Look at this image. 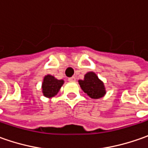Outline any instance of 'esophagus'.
<instances>
[{
	"label": "esophagus",
	"instance_id": "1",
	"mask_svg": "<svg viewBox=\"0 0 148 148\" xmlns=\"http://www.w3.org/2000/svg\"><path fill=\"white\" fill-rule=\"evenodd\" d=\"M68 81H69V82H74L76 81V77H70V78H68Z\"/></svg>",
	"mask_w": 148,
	"mask_h": 148
}]
</instances>
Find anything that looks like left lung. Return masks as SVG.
I'll return each instance as SVG.
<instances>
[{
	"instance_id": "8db88e82",
	"label": "left lung",
	"mask_w": 148,
	"mask_h": 148,
	"mask_svg": "<svg viewBox=\"0 0 148 148\" xmlns=\"http://www.w3.org/2000/svg\"><path fill=\"white\" fill-rule=\"evenodd\" d=\"M78 82L82 90L91 99H99L106 94L105 84L94 71L87 72L84 79L79 80Z\"/></svg>"
}]
</instances>
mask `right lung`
<instances>
[{
	"label": "right lung",
	"mask_w": 148,
	"mask_h": 148,
	"mask_svg": "<svg viewBox=\"0 0 148 148\" xmlns=\"http://www.w3.org/2000/svg\"><path fill=\"white\" fill-rule=\"evenodd\" d=\"M64 84L63 80H58L52 75H46L43 77L42 82V92L43 95L47 98L54 97L58 93L62 86Z\"/></svg>",
	"instance_id": "add662e5"
}]
</instances>
